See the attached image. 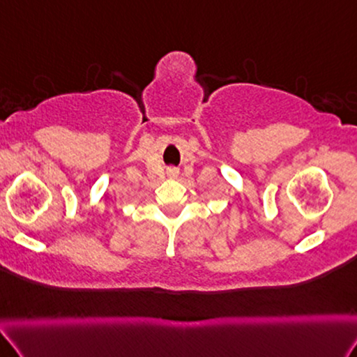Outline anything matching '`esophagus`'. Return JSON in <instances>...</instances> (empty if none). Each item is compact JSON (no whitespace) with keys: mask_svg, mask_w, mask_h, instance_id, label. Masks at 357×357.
Wrapping results in <instances>:
<instances>
[{"mask_svg":"<svg viewBox=\"0 0 357 357\" xmlns=\"http://www.w3.org/2000/svg\"><path fill=\"white\" fill-rule=\"evenodd\" d=\"M168 173L172 174V176H174V174H178V169H174V168H169V169H168Z\"/></svg>","mask_w":357,"mask_h":357,"instance_id":"esophagus-1","label":"esophagus"}]
</instances>
